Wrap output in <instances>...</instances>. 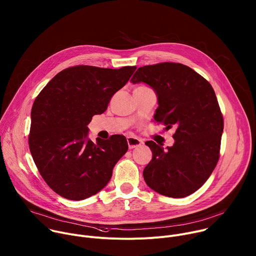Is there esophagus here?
I'll use <instances>...</instances> for the list:
<instances>
[{"instance_id":"34e87169","label":"esophagus","mask_w":256,"mask_h":256,"mask_svg":"<svg viewBox=\"0 0 256 256\" xmlns=\"http://www.w3.org/2000/svg\"><path fill=\"white\" fill-rule=\"evenodd\" d=\"M128 148L130 149H134L138 147H140L142 144V140L134 138V136H128Z\"/></svg>"}]
</instances>
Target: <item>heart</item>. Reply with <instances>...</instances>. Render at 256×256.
Returning a JSON list of instances; mask_svg holds the SVG:
<instances>
[{"mask_svg":"<svg viewBox=\"0 0 256 256\" xmlns=\"http://www.w3.org/2000/svg\"><path fill=\"white\" fill-rule=\"evenodd\" d=\"M142 87H144V86H142Z\"/></svg>","mask_w":256,"mask_h":256,"instance_id":"b5f03b06","label":"heart"}]
</instances>
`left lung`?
<instances>
[{"label": "left lung", "mask_w": 256, "mask_h": 256, "mask_svg": "<svg viewBox=\"0 0 256 256\" xmlns=\"http://www.w3.org/2000/svg\"><path fill=\"white\" fill-rule=\"evenodd\" d=\"M130 82L151 86L158 97L157 122L176 132L172 147L146 142L153 158L144 169L146 184L174 198L196 192L214 171L220 157L224 120L212 85L192 68L160 62L138 68Z\"/></svg>", "instance_id": "left-lung-1"}]
</instances>
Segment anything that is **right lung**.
I'll list each match as a JSON object with an SVG mask.
<instances>
[{
    "label": "right lung",
    "mask_w": 256,
    "mask_h": 256,
    "mask_svg": "<svg viewBox=\"0 0 256 256\" xmlns=\"http://www.w3.org/2000/svg\"><path fill=\"white\" fill-rule=\"evenodd\" d=\"M136 66L118 70L75 66L56 74L31 109L29 149L48 186L58 196L81 200L100 192L126 153L124 136L88 138L93 116L103 114Z\"/></svg>",
    "instance_id": "right-lung-1"
}]
</instances>
